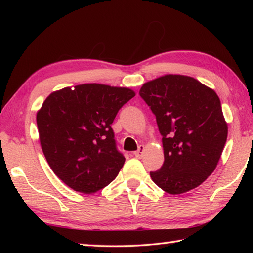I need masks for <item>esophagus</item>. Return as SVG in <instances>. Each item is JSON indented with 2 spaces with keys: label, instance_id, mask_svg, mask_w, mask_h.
I'll list each match as a JSON object with an SVG mask.
<instances>
[{
  "label": "esophagus",
  "instance_id": "34e87169",
  "mask_svg": "<svg viewBox=\"0 0 253 253\" xmlns=\"http://www.w3.org/2000/svg\"><path fill=\"white\" fill-rule=\"evenodd\" d=\"M143 151H144V147L140 146V147H139V149L137 150V151L133 152V155H135V157L138 158V159H141L142 155H143Z\"/></svg>",
  "mask_w": 253,
  "mask_h": 253
}]
</instances>
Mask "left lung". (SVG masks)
<instances>
[{
	"mask_svg": "<svg viewBox=\"0 0 253 253\" xmlns=\"http://www.w3.org/2000/svg\"><path fill=\"white\" fill-rule=\"evenodd\" d=\"M139 94L162 136L164 163L150 171L152 180L170 195L201 185L215 169L227 139L215 91L189 76L165 75L144 84Z\"/></svg>",
	"mask_w": 253,
	"mask_h": 253,
	"instance_id": "obj_1",
	"label": "left lung"
}]
</instances>
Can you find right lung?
<instances>
[{"label":"right lung","mask_w":253,"mask_h":253,"mask_svg":"<svg viewBox=\"0 0 253 253\" xmlns=\"http://www.w3.org/2000/svg\"><path fill=\"white\" fill-rule=\"evenodd\" d=\"M135 96L128 88L84 84L51 93L37 113L42 151L72 189L93 193L116 178L125 163L112 123Z\"/></svg>","instance_id":"1"}]
</instances>
